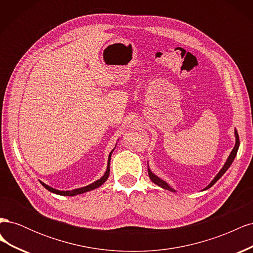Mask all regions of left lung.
Instances as JSON below:
<instances>
[{"instance_id": "1", "label": "left lung", "mask_w": 253, "mask_h": 253, "mask_svg": "<svg viewBox=\"0 0 253 253\" xmlns=\"http://www.w3.org/2000/svg\"><path fill=\"white\" fill-rule=\"evenodd\" d=\"M239 147H240V138H239V134H237V131H235V145H234V148H233V150H232V152L230 153V155H229V157H228V159H227V162H226V164H225V166L223 167V169H221L220 171H219V173L215 176V177H214V179L210 182V185L207 187L206 189H209V188H211L214 183H215L221 176H223L224 174H225V172L229 169V167L231 166V164L233 163V160H234V158H235V156H236V153H237V150H239ZM148 171H149V176H150V178H151V180L154 182V183H156L157 186H159V187H162V188H164V189H167V190H169V191H172V192H175V191L168 185V183L166 182V181H164L163 179H160L159 177H157L156 175H154L153 174L151 171H150V169H148Z\"/></svg>"}]
</instances>
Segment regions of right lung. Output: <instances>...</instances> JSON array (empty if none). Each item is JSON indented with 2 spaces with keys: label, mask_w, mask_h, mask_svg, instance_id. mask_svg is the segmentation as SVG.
Instances as JSON below:
<instances>
[{
  "label": "right lung",
  "mask_w": 253,
  "mask_h": 253,
  "mask_svg": "<svg viewBox=\"0 0 253 253\" xmlns=\"http://www.w3.org/2000/svg\"><path fill=\"white\" fill-rule=\"evenodd\" d=\"M113 151L110 153V156H109V162H108V169H106L104 175L102 176V177L100 179H98L97 181L90 183V185L86 186V187H83V188H79V189H75V190H72V191H60V190H56L53 189L47 185H45L44 182H41L42 186L47 189L48 191H50V192L52 193H56V194H59V195H64V196H74V195H77V194H81V193H84V192H87V191H90V190H94L98 187H100L103 182L106 181V179H108L109 175H110V162H111V155H112Z\"/></svg>",
  "instance_id": "add662e5"
}]
</instances>
